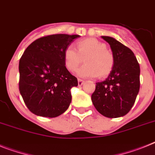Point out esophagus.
<instances>
[{"mask_svg":"<svg viewBox=\"0 0 155 155\" xmlns=\"http://www.w3.org/2000/svg\"><path fill=\"white\" fill-rule=\"evenodd\" d=\"M84 84V80H81V79H79V80H78V85H79V86H82Z\"/></svg>","mask_w":155,"mask_h":155,"instance_id":"esophagus-1","label":"esophagus"}]
</instances>
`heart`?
Instances as JSON below:
<instances>
[{
	"instance_id": "1",
	"label": "heart",
	"mask_w": 155,
	"mask_h": 155,
	"mask_svg": "<svg viewBox=\"0 0 155 155\" xmlns=\"http://www.w3.org/2000/svg\"><path fill=\"white\" fill-rule=\"evenodd\" d=\"M77 51L71 45L64 52V63L69 71L76 70L84 58V64L76 71L81 78H95L110 75L114 66L113 53L106 49V45L94 38L79 41L76 43ZM78 53H77V52Z\"/></svg>"
}]
</instances>
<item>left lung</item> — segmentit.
Wrapping results in <instances>:
<instances>
[{"instance_id": "left-lung-1", "label": "left lung", "mask_w": 155, "mask_h": 155, "mask_svg": "<svg viewBox=\"0 0 155 155\" xmlns=\"http://www.w3.org/2000/svg\"><path fill=\"white\" fill-rule=\"evenodd\" d=\"M110 45L114 68L106 80L96 83L91 100L96 110L109 118L128 114L140 91V68L133 52L117 40L102 36Z\"/></svg>"}]
</instances>
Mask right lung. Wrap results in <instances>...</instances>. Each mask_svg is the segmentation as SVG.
I'll use <instances>...</instances> for the list:
<instances>
[{
	"mask_svg": "<svg viewBox=\"0 0 155 155\" xmlns=\"http://www.w3.org/2000/svg\"><path fill=\"white\" fill-rule=\"evenodd\" d=\"M80 35L58 34L33 41L19 60V89L31 113L56 117L66 111L71 102V89L76 77L64 66V52Z\"/></svg>",
	"mask_w": 155,
	"mask_h": 155,
	"instance_id": "1",
	"label": "right lung"
}]
</instances>
